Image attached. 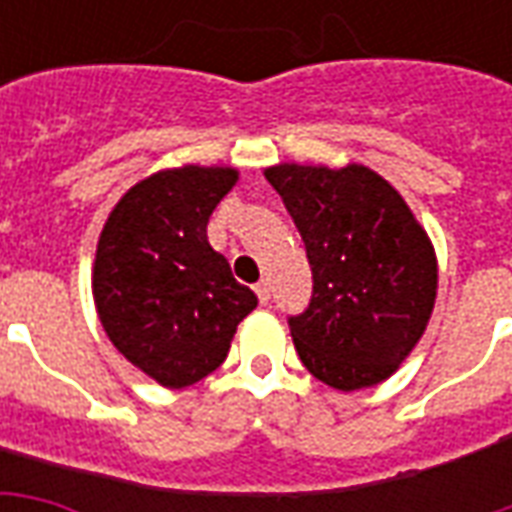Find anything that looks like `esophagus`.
<instances>
[{"mask_svg":"<svg viewBox=\"0 0 512 512\" xmlns=\"http://www.w3.org/2000/svg\"><path fill=\"white\" fill-rule=\"evenodd\" d=\"M255 293H257V299H260V304H268V301H271V282H268V279L257 282Z\"/></svg>","mask_w":512,"mask_h":512,"instance_id":"34e87169","label":"esophagus"}]
</instances>
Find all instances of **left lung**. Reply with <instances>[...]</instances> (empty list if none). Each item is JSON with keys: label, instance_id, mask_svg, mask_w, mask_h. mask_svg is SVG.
Listing matches in <instances>:
<instances>
[{"label": "left lung", "instance_id": "8db88e82", "mask_svg": "<svg viewBox=\"0 0 512 512\" xmlns=\"http://www.w3.org/2000/svg\"><path fill=\"white\" fill-rule=\"evenodd\" d=\"M268 183L299 227L312 268L310 307L290 337L312 376L340 392L397 373L425 334L439 260L400 191L365 164H274Z\"/></svg>", "mask_w": 512, "mask_h": 512}]
</instances>
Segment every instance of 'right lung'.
Masks as SVG:
<instances>
[{
  "mask_svg": "<svg viewBox=\"0 0 512 512\" xmlns=\"http://www.w3.org/2000/svg\"><path fill=\"white\" fill-rule=\"evenodd\" d=\"M235 183V167L158 169L117 200L98 235V321L131 365L167 389L222 365L238 323L257 307L208 244V219Z\"/></svg>",
  "mask_w": 512,
  "mask_h": 512,
  "instance_id": "add662e5",
  "label": "right lung"
}]
</instances>
